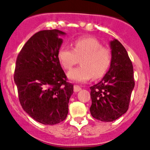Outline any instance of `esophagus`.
<instances>
[{"label": "esophagus", "instance_id": "esophagus-1", "mask_svg": "<svg viewBox=\"0 0 150 150\" xmlns=\"http://www.w3.org/2000/svg\"><path fill=\"white\" fill-rule=\"evenodd\" d=\"M81 90V88L79 86H77V85H75L74 86V91H75V92H78V91H79Z\"/></svg>", "mask_w": 150, "mask_h": 150}]
</instances>
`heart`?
<instances>
[{"instance_id":"obj_1","label":"heart","mask_w":150,"mask_h":150,"mask_svg":"<svg viewBox=\"0 0 150 150\" xmlns=\"http://www.w3.org/2000/svg\"><path fill=\"white\" fill-rule=\"evenodd\" d=\"M74 50L62 46L58 52V59L64 68L71 69L80 59L79 67L72 69L67 74L70 80L85 83L92 76L98 79L105 74L111 63V52L103 47L98 40L83 38L74 42Z\"/></svg>"}]
</instances>
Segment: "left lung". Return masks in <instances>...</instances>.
Segmentation results:
<instances>
[{
    "instance_id": "1",
    "label": "left lung",
    "mask_w": 150,
    "mask_h": 150,
    "mask_svg": "<svg viewBox=\"0 0 150 150\" xmlns=\"http://www.w3.org/2000/svg\"><path fill=\"white\" fill-rule=\"evenodd\" d=\"M111 63L105 76L90 87V112L95 119L112 122L127 112L134 88L133 65L126 50L120 41L110 42Z\"/></svg>"
}]
</instances>
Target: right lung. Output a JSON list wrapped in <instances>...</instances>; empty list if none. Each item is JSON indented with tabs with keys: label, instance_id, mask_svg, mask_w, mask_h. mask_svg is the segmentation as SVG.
<instances>
[{
	"label": "right lung",
	"instance_id": "obj_1",
	"mask_svg": "<svg viewBox=\"0 0 150 150\" xmlns=\"http://www.w3.org/2000/svg\"><path fill=\"white\" fill-rule=\"evenodd\" d=\"M62 30H40L24 45L18 55L14 81L22 108L35 121L55 125L65 120L74 86L67 82L58 52Z\"/></svg>",
	"mask_w": 150,
	"mask_h": 150
}]
</instances>
